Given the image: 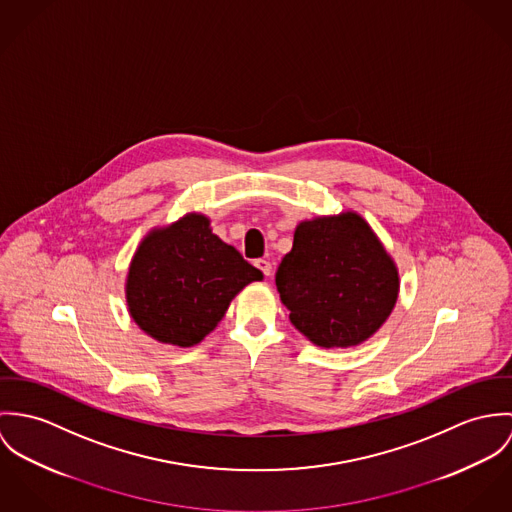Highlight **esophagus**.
<instances>
[{"label":"esophagus","instance_id":"esophagus-1","mask_svg":"<svg viewBox=\"0 0 512 512\" xmlns=\"http://www.w3.org/2000/svg\"><path fill=\"white\" fill-rule=\"evenodd\" d=\"M255 267H257L265 277H269V275L273 273V267H271V263H269L267 259H257V261H255Z\"/></svg>","mask_w":512,"mask_h":512}]
</instances>
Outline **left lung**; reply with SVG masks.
I'll return each mask as SVG.
<instances>
[{"mask_svg": "<svg viewBox=\"0 0 512 512\" xmlns=\"http://www.w3.org/2000/svg\"><path fill=\"white\" fill-rule=\"evenodd\" d=\"M275 281L290 324L324 349L373 338L400 290L395 259L355 210L302 220Z\"/></svg>", "mask_w": 512, "mask_h": 512, "instance_id": "8db88e82", "label": "left lung"}]
</instances>
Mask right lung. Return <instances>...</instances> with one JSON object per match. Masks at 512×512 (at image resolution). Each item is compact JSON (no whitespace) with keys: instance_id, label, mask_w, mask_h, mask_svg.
I'll return each instance as SVG.
<instances>
[{"instance_id":"right-lung-1","label":"right lung","mask_w":512,"mask_h":512,"mask_svg":"<svg viewBox=\"0 0 512 512\" xmlns=\"http://www.w3.org/2000/svg\"><path fill=\"white\" fill-rule=\"evenodd\" d=\"M255 281H263V273L212 233L210 218L188 212L141 239L127 269L125 302L147 336L192 347L216 330L231 300Z\"/></svg>"}]
</instances>
